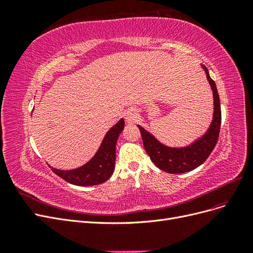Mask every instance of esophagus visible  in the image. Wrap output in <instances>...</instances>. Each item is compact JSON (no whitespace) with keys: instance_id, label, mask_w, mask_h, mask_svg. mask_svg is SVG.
I'll return each mask as SVG.
<instances>
[{"instance_id":"esophagus-1","label":"esophagus","mask_w":253,"mask_h":253,"mask_svg":"<svg viewBox=\"0 0 253 253\" xmlns=\"http://www.w3.org/2000/svg\"><path fill=\"white\" fill-rule=\"evenodd\" d=\"M125 117L127 122H134L136 121L137 117H138V114H137V111L135 109H128L125 114Z\"/></svg>"}]
</instances>
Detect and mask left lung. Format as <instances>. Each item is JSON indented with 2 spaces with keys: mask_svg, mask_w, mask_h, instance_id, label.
I'll return each mask as SVG.
<instances>
[{
  "mask_svg": "<svg viewBox=\"0 0 253 253\" xmlns=\"http://www.w3.org/2000/svg\"><path fill=\"white\" fill-rule=\"evenodd\" d=\"M203 67L206 71L207 78H208V81L213 90L214 115L211 126L202 138H200L187 148H168L166 145L160 143L154 136H152L149 132L145 131L143 127L138 126L142 137L143 147L145 151H147L148 155L150 156L152 162L154 163V165L165 172L179 174L194 170L195 168L200 167L203 163L206 162V159L209 157L217 143L221 124L219 96L217 93L215 82L211 79L207 67H205L204 65Z\"/></svg>",
  "mask_w": 253,
  "mask_h": 253,
  "instance_id": "left-lung-1",
  "label": "left lung"
}]
</instances>
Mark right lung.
Segmentation results:
<instances>
[{"mask_svg":"<svg viewBox=\"0 0 253 253\" xmlns=\"http://www.w3.org/2000/svg\"><path fill=\"white\" fill-rule=\"evenodd\" d=\"M124 126L125 121L120 119L106 133L96 155L86 165L71 171L51 169L52 172L76 186H95L103 183L111 177L114 172L115 160H116V143Z\"/></svg>","mask_w":253,"mask_h":253,"instance_id":"obj_1","label":"right lung"}]
</instances>
